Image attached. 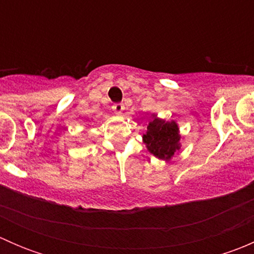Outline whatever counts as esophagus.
Here are the masks:
<instances>
[{
    "instance_id": "1",
    "label": "esophagus",
    "mask_w": 254,
    "mask_h": 254,
    "mask_svg": "<svg viewBox=\"0 0 254 254\" xmlns=\"http://www.w3.org/2000/svg\"><path fill=\"white\" fill-rule=\"evenodd\" d=\"M123 111H124V106H123V103H117L113 106V112L115 113V114H122Z\"/></svg>"
}]
</instances>
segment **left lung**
<instances>
[{
    "label": "left lung",
    "mask_w": 254,
    "mask_h": 254,
    "mask_svg": "<svg viewBox=\"0 0 254 254\" xmlns=\"http://www.w3.org/2000/svg\"><path fill=\"white\" fill-rule=\"evenodd\" d=\"M150 117L151 120L147 124V131L142 135V141L151 155L158 160L171 161L182 147L178 124L176 120L167 122L155 113L150 114Z\"/></svg>",
    "instance_id": "obj_1"
}]
</instances>
